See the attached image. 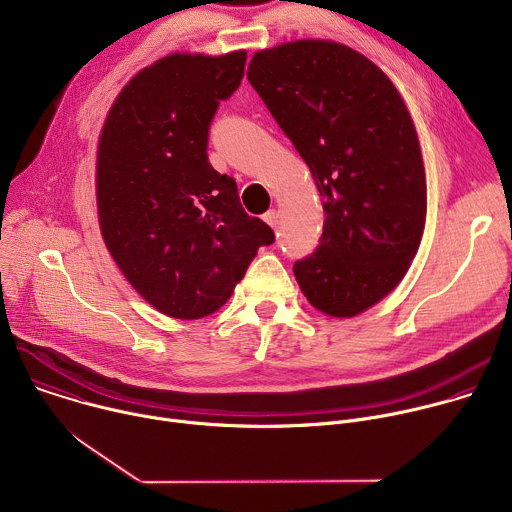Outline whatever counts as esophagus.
Listing matches in <instances>:
<instances>
[{
  "instance_id": "1",
  "label": "esophagus",
  "mask_w": 512,
  "mask_h": 512,
  "mask_svg": "<svg viewBox=\"0 0 512 512\" xmlns=\"http://www.w3.org/2000/svg\"><path fill=\"white\" fill-rule=\"evenodd\" d=\"M263 221H265L271 229H275V227H277V212H275V210H267V212L263 214Z\"/></svg>"
}]
</instances>
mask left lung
I'll use <instances>...</instances> for the list:
<instances>
[{"instance_id": "8db88e82", "label": "left lung", "mask_w": 512, "mask_h": 512, "mask_svg": "<svg viewBox=\"0 0 512 512\" xmlns=\"http://www.w3.org/2000/svg\"><path fill=\"white\" fill-rule=\"evenodd\" d=\"M247 79L312 172L326 212L320 247L294 265L322 314L354 318L405 277L427 188L413 119L364 54L332 40L257 50Z\"/></svg>"}]
</instances>
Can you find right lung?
Instances as JSON below:
<instances>
[{
	"instance_id": "right-lung-1",
	"label": "right lung",
	"mask_w": 512,
	"mask_h": 512,
	"mask_svg": "<svg viewBox=\"0 0 512 512\" xmlns=\"http://www.w3.org/2000/svg\"><path fill=\"white\" fill-rule=\"evenodd\" d=\"M245 60V50L156 60L121 89L99 135L103 241L137 294L170 318L225 306L257 249L275 239L206 156L212 115L241 85Z\"/></svg>"
}]
</instances>
